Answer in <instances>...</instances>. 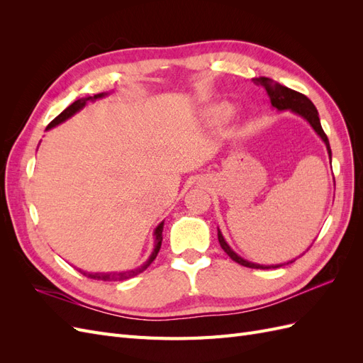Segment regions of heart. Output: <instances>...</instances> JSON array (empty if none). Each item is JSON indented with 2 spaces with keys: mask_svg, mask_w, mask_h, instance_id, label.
Returning <instances> with one entry per match:
<instances>
[{
  "mask_svg": "<svg viewBox=\"0 0 363 363\" xmlns=\"http://www.w3.org/2000/svg\"><path fill=\"white\" fill-rule=\"evenodd\" d=\"M232 112H233V108L230 104H218L212 108V118L216 121H223L232 115Z\"/></svg>",
  "mask_w": 363,
  "mask_h": 363,
  "instance_id": "1",
  "label": "heart"
}]
</instances>
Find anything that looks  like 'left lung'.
Masks as SVG:
<instances>
[{"mask_svg":"<svg viewBox=\"0 0 363 363\" xmlns=\"http://www.w3.org/2000/svg\"><path fill=\"white\" fill-rule=\"evenodd\" d=\"M252 82H255L257 86H262L263 89L268 92L269 101H271L272 107L279 108V111H288V108H289V111L298 113V115H301L303 118L309 121V124L313 127V130L325 142L328 156H330V159H332V150H330V144H328V138H327V135L324 133V130L321 127L320 116H318L316 107L313 106V103L309 100V98H307L303 94H300V92L294 91V89H289V87H286V86H281V84L276 83L271 79H267V77H260V79H252ZM218 240H219V245H221V248L230 256V259L235 260L236 263H239V265L247 267V268H255V269H269V268H280L281 267V265H259V263H251V262L244 260L242 257H239L236 252L227 245V242L224 240V238H223V235H221V232H219V230H218Z\"/></svg>","mask_w":363,"mask_h":363,"instance_id":"obj_1","label":"left lung"}]
</instances>
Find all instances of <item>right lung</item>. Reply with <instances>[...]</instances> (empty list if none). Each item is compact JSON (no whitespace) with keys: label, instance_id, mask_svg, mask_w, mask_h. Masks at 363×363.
I'll return each instance as SVG.
<instances>
[{"label":"right lung","instance_id":"1","mask_svg":"<svg viewBox=\"0 0 363 363\" xmlns=\"http://www.w3.org/2000/svg\"><path fill=\"white\" fill-rule=\"evenodd\" d=\"M103 95H104V94H98V95H94V96L80 98V100L74 101L71 106H68L67 108H65V111H63L59 116L54 118V119L51 121V123L48 124V127H47V128H51V127H54V125H57V124L63 123L65 119L71 118L75 112H79L82 107H84V104H86L87 101H95L96 98H100V96H103ZM162 230H163V223H162V224H159V227L156 228V232H155V235H156V247H155V251H152V255L150 256V259L147 260L145 265H142L140 268H138V269H131V271H127V272H113V274H92V272H83V271H80V272L83 274V276H86V277L94 279V280H103V281L125 280V279H130V277H135V276H138V274H140L142 271H145V269L151 265V262L157 257V255H159V250H160V245H162V239H163V236H162Z\"/></svg>","mask_w":363,"mask_h":363}]
</instances>
